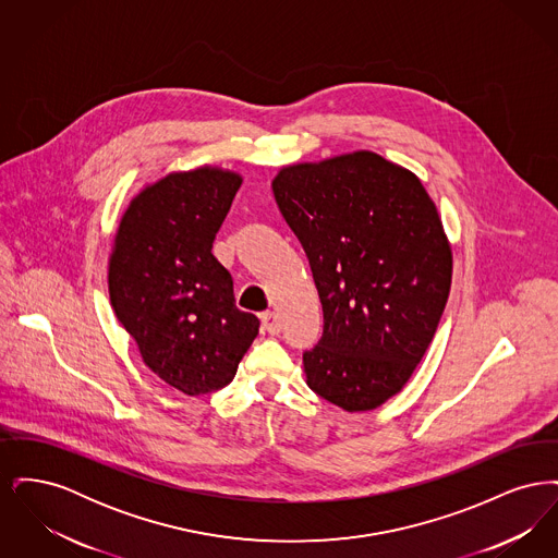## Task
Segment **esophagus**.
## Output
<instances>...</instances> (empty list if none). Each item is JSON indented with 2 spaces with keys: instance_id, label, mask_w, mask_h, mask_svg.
<instances>
[{
  "instance_id": "obj_1",
  "label": "esophagus",
  "mask_w": 558,
  "mask_h": 558,
  "mask_svg": "<svg viewBox=\"0 0 558 558\" xmlns=\"http://www.w3.org/2000/svg\"><path fill=\"white\" fill-rule=\"evenodd\" d=\"M262 324H264V328H266L269 335H278L280 332V318L274 312H266L262 316Z\"/></svg>"
}]
</instances>
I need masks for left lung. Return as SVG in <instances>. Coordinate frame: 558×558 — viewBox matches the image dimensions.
<instances>
[{"label": "left lung", "mask_w": 558, "mask_h": 558, "mask_svg": "<svg viewBox=\"0 0 558 558\" xmlns=\"http://www.w3.org/2000/svg\"><path fill=\"white\" fill-rule=\"evenodd\" d=\"M271 190L324 312V335L303 353L307 385L345 412H371L410 380L448 303L439 211L416 173L372 150L287 165Z\"/></svg>", "instance_id": "8db88e82"}]
</instances>
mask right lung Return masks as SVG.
I'll return each instance as SVG.
<instances>
[{"mask_svg": "<svg viewBox=\"0 0 558 558\" xmlns=\"http://www.w3.org/2000/svg\"><path fill=\"white\" fill-rule=\"evenodd\" d=\"M240 184V173L213 165L171 171L133 196L112 240L114 316L144 364L186 396L226 387L259 332L211 253Z\"/></svg>", "mask_w": 558, "mask_h": 558, "instance_id": "obj_1", "label": "right lung"}]
</instances>
